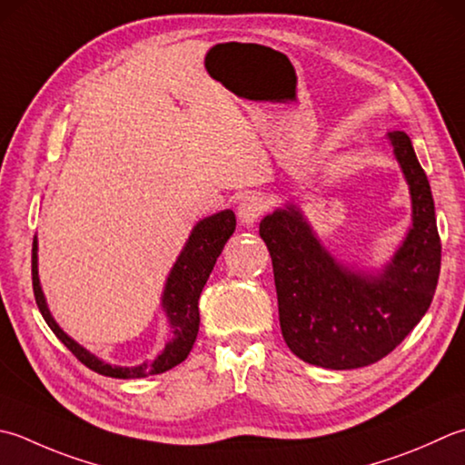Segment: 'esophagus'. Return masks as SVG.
<instances>
[{"label":"esophagus","instance_id":"obj_1","mask_svg":"<svg viewBox=\"0 0 465 465\" xmlns=\"http://www.w3.org/2000/svg\"><path fill=\"white\" fill-rule=\"evenodd\" d=\"M263 209H266V199L260 197V195H245L238 205L240 223L245 225V227L253 225L262 217Z\"/></svg>","mask_w":465,"mask_h":465}]
</instances>
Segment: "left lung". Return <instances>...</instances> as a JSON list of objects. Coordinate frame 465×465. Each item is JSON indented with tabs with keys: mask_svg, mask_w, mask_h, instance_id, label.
Here are the masks:
<instances>
[{
	"mask_svg": "<svg viewBox=\"0 0 465 465\" xmlns=\"http://www.w3.org/2000/svg\"><path fill=\"white\" fill-rule=\"evenodd\" d=\"M389 141L411 193L413 225L379 274L336 262L296 205L260 222L274 268L282 336L311 365L334 371L372 365L401 344L433 300L441 242L431 187L411 139L393 131Z\"/></svg>",
	"mask_w": 465,
	"mask_h": 465,
	"instance_id": "left-lung-1",
	"label": "left lung"
}]
</instances>
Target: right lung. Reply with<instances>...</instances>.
Here are the masks:
<instances>
[{
	"label": "right lung",
	"instance_id": "right-lung-1",
	"mask_svg": "<svg viewBox=\"0 0 465 465\" xmlns=\"http://www.w3.org/2000/svg\"><path fill=\"white\" fill-rule=\"evenodd\" d=\"M233 232L235 215L232 209L209 215L193 227L183 252L179 253L175 266H173L171 274L165 282V290H163L161 306L169 318L171 341L165 344V349H163V352L153 362L144 361L136 367H113L108 365V362L100 361L96 354L88 352L84 347H80L76 341H72L70 336L60 329L58 322L52 318L42 292L38 278V240L34 238L32 286L35 304H38L44 321L48 322L52 332L64 342V347L74 354L82 365L93 369L98 375L113 379H141L147 375H159V372H165L173 367H177L179 362H183L191 349H193V342L199 331V296H202V290L209 274H212L217 258H220L225 242L232 238Z\"/></svg>",
	"mask_w": 465,
	"mask_h": 465
}]
</instances>
